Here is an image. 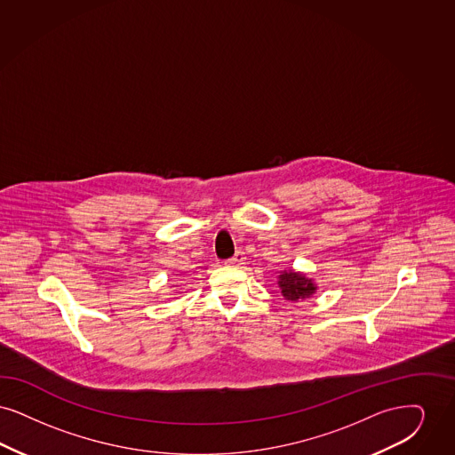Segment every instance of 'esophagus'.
Returning <instances> with one entry per match:
<instances>
[{
    "mask_svg": "<svg viewBox=\"0 0 455 455\" xmlns=\"http://www.w3.org/2000/svg\"><path fill=\"white\" fill-rule=\"evenodd\" d=\"M244 261H246L244 253H243V251H237L235 257L229 258V259L226 261V265H229V267H239V265H244Z\"/></svg>",
    "mask_w": 455,
    "mask_h": 455,
    "instance_id": "1",
    "label": "esophagus"
}]
</instances>
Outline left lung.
<instances>
[{
  "instance_id": "obj_1",
  "label": "left lung",
  "mask_w": 455,
  "mask_h": 455,
  "mask_svg": "<svg viewBox=\"0 0 455 455\" xmlns=\"http://www.w3.org/2000/svg\"><path fill=\"white\" fill-rule=\"evenodd\" d=\"M277 285L283 299L289 302H299L304 299L315 296L317 292V283L315 278L307 277L302 272L294 268L282 270L277 277Z\"/></svg>"
}]
</instances>
